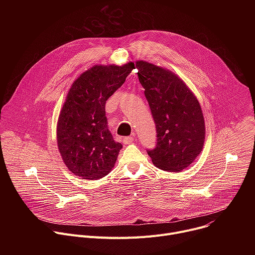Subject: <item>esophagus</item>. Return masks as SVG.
I'll use <instances>...</instances> for the list:
<instances>
[{
    "mask_svg": "<svg viewBox=\"0 0 255 255\" xmlns=\"http://www.w3.org/2000/svg\"><path fill=\"white\" fill-rule=\"evenodd\" d=\"M123 141H124V143H126V144H130L131 142H133V137H132V136L124 137V138H123Z\"/></svg>",
    "mask_w": 255,
    "mask_h": 255,
    "instance_id": "1",
    "label": "esophagus"
}]
</instances>
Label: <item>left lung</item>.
I'll use <instances>...</instances> for the list:
<instances>
[{"label": "left lung", "instance_id": "obj_1", "mask_svg": "<svg viewBox=\"0 0 255 255\" xmlns=\"http://www.w3.org/2000/svg\"><path fill=\"white\" fill-rule=\"evenodd\" d=\"M136 68L157 133L155 147L147 153L162 170H183L204 146L205 121L200 104L173 72L141 60Z\"/></svg>", "mask_w": 255, "mask_h": 255}]
</instances>
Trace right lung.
I'll use <instances>...</instances> for the list:
<instances>
[{
  "label": "right lung",
  "mask_w": 255,
  "mask_h": 255,
  "mask_svg": "<svg viewBox=\"0 0 255 255\" xmlns=\"http://www.w3.org/2000/svg\"><path fill=\"white\" fill-rule=\"evenodd\" d=\"M133 68V62L96 65L72 84L58 118L57 146L75 175L98 179L114 167L122 144L108 129L105 106Z\"/></svg>",
  "instance_id": "1"
}]
</instances>
